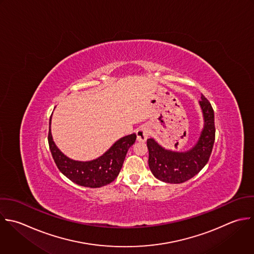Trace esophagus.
<instances>
[{"instance_id":"esophagus-1","label":"esophagus","mask_w":254,"mask_h":254,"mask_svg":"<svg viewBox=\"0 0 254 254\" xmlns=\"http://www.w3.org/2000/svg\"><path fill=\"white\" fill-rule=\"evenodd\" d=\"M149 135V130L146 126H141L137 130H136V139L139 142H144L148 138Z\"/></svg>"}]
</instances>
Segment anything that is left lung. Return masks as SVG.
<instances>
[{
  "mask_svg": "<svg viewBox=\"0 0 254 254\" xmlns=\"http://www.w3.org/2000/svg\"><path fill=\"white\" fill-rule=\"evenodd\" d=\"M204 127L197 143L188 151H172L159 145L153 138H148V165L158 180L180 184L197 175L208 163L215 142V115L211 103L202 95L199 102Z\"/></svg>",
  "mask_w": 254,
  "mask_h": 254,
  "instance_id": "obj_1",
  "label": "left lung"
}]
</instances>
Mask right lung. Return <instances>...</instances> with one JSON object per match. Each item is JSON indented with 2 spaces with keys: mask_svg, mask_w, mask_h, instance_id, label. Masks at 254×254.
I'll list each match as a JSON object with an SVG mask.
<instances>
[{
  "mask_svg": "<svg viewBox=\"0 0 254 254\" xmlns=\"http://www.w3.org/2000/svg\"><path fill=\"white\" fill-rule=\"evenodd\" d=\"M51 117L49 120L48 144L54 162L60 172L72 182L89 188H100L113 182L119 175L128 148L134 143L136 134L120 138L102 156L91 161H77L64 155L52 139Z\"/></svg>",
  "mask_w": 254,
  "mask_h": 254,
  "instance_id": "add662e5",
  "label": "right lung"
}]
</instances>
